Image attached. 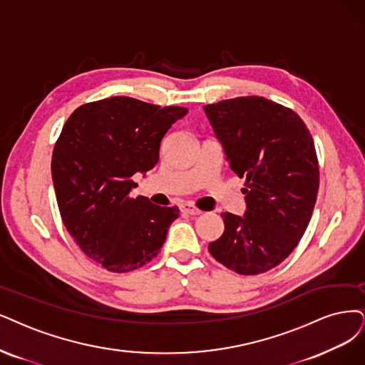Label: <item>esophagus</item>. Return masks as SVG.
I'll return each instance as SVG.
<instances>
[{
    "instance_id": "obj_1",
    "label": "esophagus",
    "mask_w": 365,
    "mask_h": 365,
    "mask_svg": "<svg viewBox=\"0 0 365 365\" xmlns=\"http://www.w3.org/2000/svg\"><path fill=\"white\" fill-rule=\"evenodd\" d=\"M180 210L183 212V213H187V215H200L201 213V210L200 209H197L195 206H192V205H187V203H185V205H182L180 206Z\"/></svg>"
}]
</instances>
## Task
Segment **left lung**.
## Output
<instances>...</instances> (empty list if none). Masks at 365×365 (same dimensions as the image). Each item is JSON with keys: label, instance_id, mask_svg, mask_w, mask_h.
Returning <instances> with one entry per match:
<instances>
[{"label": "left lung", "instance_id": "left-lung-1", "mask_svg": "<svg viewBox=\"0 0 365 365\" xmlns=\"http://www.w3.org/2000/svg\"><path fill=\"white\" fill-rule=\"evenodd\" d=\"M203 108L230 168L247 179L244 217L221 213L224 233L209 252L240 275L263 274L289 257L312 220L319 191L314 141L298 114L264 98Z\"/></svg>", "mask_w": 365, "mask_h": 365}]
</instances>
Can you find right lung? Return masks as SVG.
Here are the masks:
<instances>
[{"mask_svg": "<svg viewBox=\"0 0 365 365\" xmlns=\"http://www.w3.org/2000/svg\"><path fill=\"white\" fill-rule=\"evenodd\" d=\"M187 108L114 96L86 103L67 118L51 173L64 227L87 257L106 271H135L155 259L178 206L132 197V175L159 160L160 141Z\"/></svg>", "mask_w": 365, "mask_h": 365, "instance_id": "right-lung-1", "label": "right lung"}]
</instances>
